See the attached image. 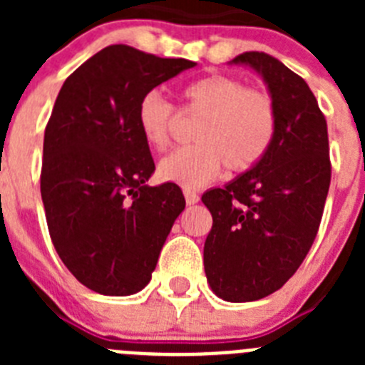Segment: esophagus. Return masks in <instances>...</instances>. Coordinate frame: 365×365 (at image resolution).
Wrapping results in <instances>:
<instances>
[{"label": "esophagus", "instance_id": "obj_1", "mask_svg": "<svg viewBox=\"0 0 365 365\" xmlns=\"http://www.w3.org/2000/svg\"><path fill=\"white\" fill-rule=\"evenodd\" d=\"M185 199H186V202H188V205H195V202L199 201V195L193 192V190L185 188Z\"/></svg>", "mask_w": 365, "mask_h": 365}]
</instances>
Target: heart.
Masks as SVG:
<instances>
[{
	"instance_id": "heart-1",
	"label": "heart",
	"mask_w": 365,
	"mask_h": 365,
	"mask_svg": "<svg viewBox=\"0 0 365 365\" xmlns=\"http://www.w3.org/2000/svg\"><path fill=\"white\" fill-rule=\"evenodd\" d=\"M182 109L202 115L195 146L179 148L159 163L163 180L197 188L214 180L222 164L228 172L256 166L276 135V106L269 93L243 87L235 78L212 74L180 89ZM175 111L160 93L150 91L137 108V128L144 143L164 150L172 137Z\"/></svg>"
}]
</instances>
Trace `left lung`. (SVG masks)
Masks as SVG:
<instances>
[{
    "mask_svg": "<svg viewBox=\"0 0 365 365\" xmlns=\"http://www.w3.org/2000/svg\"><path fill=\"white\" fill-rule=\"evenodd\" d=\"M230 63L263 78L278 115L265 157L222 188L202 193L214 225L205 272L215 296L256 302L298 270L320 227L331 185L327 122L302 76L265 53Z\"/></svg>",
    "mask_w": 365,
    "mask_h": 365,
    "instance_id": "8db88e82",
    "label": "left lung"
}]
</instances>
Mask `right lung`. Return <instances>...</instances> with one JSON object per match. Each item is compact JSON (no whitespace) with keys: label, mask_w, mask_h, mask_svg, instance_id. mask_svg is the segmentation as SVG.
Listing matches in <instances>:
<instances>
[{"label":"right lung","mask_w":365,"mask_h":365,"mask_svg":"<svg viewBox=\"0 0 365 365\" xmlns=\"http://www.w3.org/2000/svg\"><path fill=\"white\" fill-rule=\"evenodd\" d=\"M195 66L109 45L58 93L45 128L41 201L60 259L98 294L143 291L185 210L179 186L146 185L155 163L137 108L153 87Z\"/></svg>","instance_id":"add662e5"}]
</instances>
